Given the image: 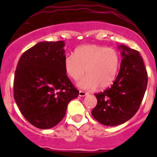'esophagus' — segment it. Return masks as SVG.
I'll return each mask as SVG.
<instances>
[{"label":"esophagus","mask_w":157,"mask_h":157,"mask_svg":"<svg viewBox=\"0 0 157 157\" xmlns=\"http://www.w3.org/2000/svg\"><path fill=\"white\" fill-rule=\"evenodd\" d=\"M86 95H88V93H86V92L81 91V90H80V92H79V96H85Z\"/></svg>","instance_id":"1"}]
</instances>
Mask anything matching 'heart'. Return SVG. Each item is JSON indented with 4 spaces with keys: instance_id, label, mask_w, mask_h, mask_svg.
Instances as JSON below:
<instances>
[{
    "instance_id": "b5f03b06",
    "label": "heart",
    "mask_w": 157,
    "mask_h": 157,
    "mask_svg": "<svg viewBox=\"0 0 157 157\" xmlns=\"http://www.w3.org/2000/svg\"><path fill=\"white\" fill-rule=\"evenodd\" d=\"M66 74L77 80L85 74L86 77L77 85L85 90L106 88L115 80L120 66L118 51L97 45H86L76 48L74 55H68L64 61Z\"/></svg>"
}]
</instances>
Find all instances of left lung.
<instances>
[{"instance_id":"8db88e82","label":"left lung","mask_w":157,"mask_h":157,"mask_svg":"<svg viewBox=\"0 0 157 157\" xmlns=\"http://www.w3.org/2000/svg\"><path fill=\"white\" fill-rule=\"evenodd\" d=\"M120 71L113 84L96 93L97 104L92 115L99 123L116 126L131 119L140 108L147 86V72L140 53L124 45Z\"/></svg>"}]
</instances>
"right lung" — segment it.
Returning <instances> with one entry per match:
<instances>
[{
    "label": "right lung",
    "mask_w": 157,
    "mask_h": 157,
    "mask_svg": "<svg viewBox=\"0 0 157 157\" xmlns=\"http://www.w3.org/2000/svg\"><path fill=\"white\" fill-rule=\"evenodd\" d=\"M64 42H40L20 57L13 97L24 118L40 129L57 125L67 105L78 96L64 70Z\"/></svg>",
    "instance_id": "right-lung-1"
}]
</instances>
